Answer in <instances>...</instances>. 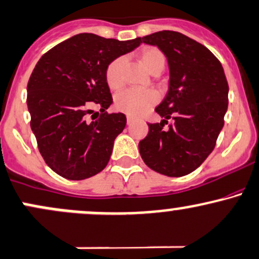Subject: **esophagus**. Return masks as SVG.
<instances>
[{"label": "esophagus", "mask_w": 259, "mask_h": 259, "mask_svg": "<svg viewBox=\"0 0 259 259\" xmlns=\"http://www.w3.org/2000/svg\"><path fill=\"white\" fill-rule=\"evenodd\" d=\"M126 123H127V125L133 124V123H134V118H133V116H130V115H127L126 116Z\"/></svg>", "instance_id": "esophagus-1"}]
</instances>
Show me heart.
Instances as JSON below:
<instances>
[{"mask_svg":"<svg viewBox=\"0 0 259 259\" xmlns=\"http://www.w3.org/2000/svg\"><path fill=\"white\" fill-rule=\"evenodd\" d=\"M141 65L150 73L161 72L166 64V56L160 49L153 47L144 48L139 54ZM124 58L119 56L108 64L106 69V81L112 90H119L123 86ZM158 96L151 90H126L115 97V108L127 115L138 116L157 103Z\"/></svg>","mask_w":259,"mask_h":259,"instance_id":"1","label":"heart"}]
</instances>
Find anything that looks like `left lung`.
<instances>
[{
	"instance_id": "left-lung-1",
	"label": "left lung",
	"mask_w": 259,
	"mask_h": 259,
	"mask_svg": "<svg viewBox=\"0 0 259 259\" xmlns=\"http://www.w3.org/2000/svg\"><path fill=\"white\" fill-rule=\"evenodd\" d=\"M143 41L166 55L169 88L155 109L163 120L147 123L149 134L139 143V151L153 171L182 177L197 169L214 150L225 121L229 84L217 56L194 39L162 30Z\"/></svg>"
}]
</instances>
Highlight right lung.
<instances>
[{"mask_svg": "<svg viewBox=\"0 0 259 259\" xmlns=\"http://www.w3.org/2000/svg\"><path fill=\"white\" fill-rule=\"evenodd\" d=\"M140 42L141 38L120 41L81 33L55 45L36 62L27 86L30 127L45 163L61 177L86 180L109 162L126 116L106 112L113 103L106 69ZM93 105L101 108V114L88 123L85 115Z\"/></svg>", "mask_w": 259, "mask_h": 259, "instance_id": "1", "label": "right lung"}]
</instances>
